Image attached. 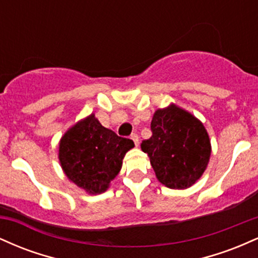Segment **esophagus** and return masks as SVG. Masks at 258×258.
I'll return each mask as SVG.
<instances>
[{
  "label": "esophagus",
  "instance_id": "esophagus-1",
  "mask_svg": "<svg viewBox=\"0 0 258 258\" xmlns=\"http://www.w3.org/2000/svg\"><path fill=\"white\" fill-rule=\"evenodd\" d=\"M131 139H132L133 142H135L136 147L139 146V138H138V136L136 135V133H132V135H131Z\"/></svg>",
  "mask_w": 258,
  "mask_h": 258
}]
</instances>
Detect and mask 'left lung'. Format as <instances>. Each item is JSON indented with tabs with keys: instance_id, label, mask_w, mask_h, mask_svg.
Here are the masks:
<instances>
[{
	"instance_id": "8db88e82",
	"label": "left lung",
	"mask_w": 258,
	"mask_h": 258,
	"mask_svg": "<svg viewBox=\"0 0 258 258\" xmlns=\"http://www.w3.org/2000/svg\"><path fill=\"white\" fill-rule=\"evenodd\" d=\"M153 136L141 144L160 183L186 189L203 176L211 155V143L203 122L171 104L158 109L152 120Z\"/></svg>"
}]
</instances>
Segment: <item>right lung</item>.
Returning <instances> with one entry per match:
<instances>
[{
	"label": "right lung",
	"instance_id": "add662e5",
	"mask_svg": "<svg viewBox=\"0 0 258 258\" xmlns=\"http://www.w3.org/2000/svg\"><path fill=\"white\" fill-rule=\"evenodd\" d=\"M133 147V141L105 128L91 114L64 133L58 158L73 183L88 194H100L120 172L123 156Z\"/></svg>",
	"mask_w": 258,
	"mask_h": 258
}]
</instances>
